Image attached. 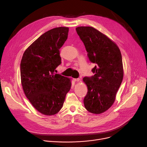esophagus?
<instances>
[{
  "label": "esophagus",
  "instance_id": "esophagus-1",
  "mask_svg": "<svg viewBox=\"0 0 147 147\" xmlns=\"http://www.w3.org/2000/svg\"><path fill=\"white\" fill-rule=\"evenodd\" d=\"M74 81H80V78H75V79H74Z\"/></svg>",
  "mask_w": 147,
  "mask_h": 147
}]
</instances>
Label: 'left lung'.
I'll use <instances>...</instances> for the list:
<instances>
[{
  "label": "left lung",
  "mask_w": 147,
  "mask_h": 147,
  "mask_svg": "<svg viewBox=\"0 0 147 147\" xmlns=\"http://www.w3.org/2000/svg\"><path fill=\"white\" fill-rule=\"evenodd\" d=\"M76 31L89 60L96 64L92 70L94 75L83 78L88 88L84 104L90 113L101 114L113 105L123 81L121 54L114 42L92 27H78Z\"/></svg>",
  "instance_id": "left-lung-1"
}]
</instances>
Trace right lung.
<instances>
[{
	"instance_id": "obj_1",
	"label": "right lung",
	"mask_w": 147,
	"mask_h": 147,
	"mask_svg": "<svg viewBox=\"0 0 147 147\" xmlns=\"http://www.w3.org/2000/svg\"><path fill=\"white\" fill-rule=\"evenodd\" d=\"M69 28L56 27L44 33L23 54L20 76L25 95L37 111L46 115L57 114L71 89L69 78L55 74L61 64L60 48Z\"/></svg>"
}]
</instances>
